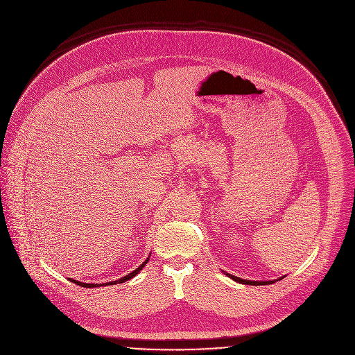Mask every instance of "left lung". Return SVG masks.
Returning a JSON list of instances; mask_svg holds the SVG:
<instances>
[{
    "mask_svg": "<svg viewBox=\"0 0 355 355\" xmlns=\"http://www.w3.org/2000/svg\"><path fill=\"white\" fill-rule=\"evenodd\" d=\"M228 277L241 282V284H249V286H266V284H271V282H274V281H249V279H242V278L231 275V274H228Z\"/></svg>",
    "mask_w": 355,
    "mask_h": 355,
    "instance_id": "8db88e82",
    "label": "left lung"
}]
</instances>
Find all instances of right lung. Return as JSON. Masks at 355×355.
<instances>
[{"label":"right lung","mask_w":355,"mask_h":355,"mask_svg":"<svg viewBox=\"0 0 355 355\" xmlns=\"http://www.w3.org/2000/svg\"><path fill=\"white\" fill-rule=\"evenodd\" d=\"M148 260H150V259H147V260H146L143 264H141L138 268H135L132 272H130V274H127V275L121 277L120 279H117V281H112V282H106V286H107V284L113 286V284H117V282H119V284H120V282H124V281H127V279L132 278L134 275H137V274H138L141 270L144 268V266L148 263ZM71 281H74L76 284H78V286H81V287H87V288H94V287H98V284H85V282H80V281H77V279H73V278H71ZM102 286H105V284H102Z\"/></svg>","instance_id":"right-lung-1"}]
</instances>
